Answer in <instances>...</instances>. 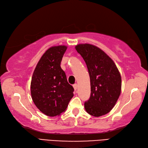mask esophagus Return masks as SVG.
Instances as JSON below:
<instances>
[{
  "label": "esophagus",
  "mask_w": 148,
  "mask_h": 148,
  "mask_svg": "<svg viewBox=\"0 0 148 148\" xmlns=\"http://www.w3.org/2000/svg\"><path fill=\"white\" fill-rule=\"evenodd\" d=\"M73 88L75 89V90H77V88H78V85L77 84H75L73 85Z\"/></svg>",
  "instance_id": "34e87169"
}]
</instances>
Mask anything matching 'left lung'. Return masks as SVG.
Listing matches in <instances>:
<instances>
[{"label": "left lung", "instance_id": "1", "mask_svg": "<svg viewBox=\"0 0 148 148\" xmlns=\"http://www.w3.org/2000/svg\"><path fill=\"white\" fill-rule=\"evenodd\" d=\"M75 49L84 58L90 79L91 93L84 103L86 112L94 117L112 109L121 92V77L113 60L98 47L80 44Z\"/></svg>", "mask_w": 148, "mask_h": 148}]
</instances>
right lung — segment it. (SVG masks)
<instances>
[{"instance_id":"add662e5","label":"right lung","mask_w":148,"mask_h":148,"mask_svg":"<svg viewBox=\"0 0 148 148\" xmlns=\"http://www.w3.org/2000/svg\"><path fill=\"white\" fill-rule=\"evenodd\" d=\"M66 46H53L43 54L32 75V99L38 109L48 116H59L65 111L73 97L74 88L68 84L60 66Z\"/></svg>"}]
</instances>
